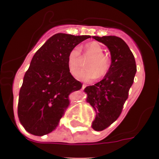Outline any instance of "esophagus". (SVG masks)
I'll use <instances>...</instances> for the list:
<instances>
[{
    "instance_id": "1",
    "label": "esophagus",
    "mask_w": 159,
    "mask_h": 159,
    "mask_svg": "<svg viewBox=\"0 0 159 159\" xmlns=\"http://www.w3.org/2000/svg\"><path fill=\"white\" fill-rule=\"evenodd\" d=\"M87 86H88V85H87V84H83V85H82V89L84 90V89H85L86 87H87Z\"/></svg>"
}]
</instances>
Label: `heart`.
<instances>
[{
  "label": "heart",
  "mask_w": 159,
  "mask_h": 159,
  "mask_svg": "<svg viewBox=\"0 0 159 159\" xmlns=\"http://www.w3.org/2000/svg\"><path fill=\"white\" fill-rule=\"evenodd\" d=\"M84 69L77 72L81 65V49L79 47L73 48L68 55V68L72 75H76L78 79L84 81H91L97 78H103L109 72L111 62L109 57L104 54V49L96 41H91L84 45Z\"/></svg>",
  "instance_id": "heart-1"
}]
</instances>
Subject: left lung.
<instances>
[{"label":"left lung","instance_id":"obj_1","mask_svg":"<svg viewBox=\"0 0 159 159\" xmlns=\"http://www.w3.org/2000/svg\"><path fill=\"white\" fill-rule=\"evenodd\" d=\"M92 38L106 45L111 56V69L103 80L84 89L87 102L97 114L92 128L95 131H103L121 115L137 67L132 52L121 38L116 36Z\"/></svg>","mask_w":159,"mask_h":159}]
</instances>
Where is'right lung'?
Here are the masks:
<instances>
[{
  "instance_id": "right-lung-1",
  "label": "right lung",
  "mask_w": 159,
  "mask_h": 159,
  "mask_svg": "<svg viewBox=\"0 0 159 159\" xmlns=\"http://www.w3.org/2000/svg\"><path fill=\"white\" fill-rule=\"evenodd\" d=\"M89 38L56 34L34 55L17 107L19 120L30 134L42 136L55 130L69 107L70 94L82 88L68 70L67 60L70 50Z\"/></svg>"
}]
</instances>
